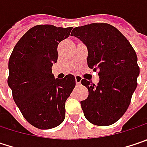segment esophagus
Masks as SVG:
<instances>
[{
    "mask_svg": "<svg viewBox=\"0 0 147 147\" xmlns=\"http://www.w3.org/2000/svg\"><path fill=\"white\" fill-rule=\"evenodd\" d=\"M81 80H82V78L80 77V76H75V82H76V84H80V82H81Z\"/></svg>",
    "mask_w": 147,
    "mask_h": 147,
    "instance_id": "obj_1",
    "label": "esophagus"
}]
</instances>
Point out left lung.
<instances>
[{
  "mask_svg": "<svg viewBox=\"0 0 147 147\" xmlns=\"http://www.w3.org/2000/svg\"><path fill=\"white\" fill-rule=\"evenodd\" d=\"M71 36L87 46L89 68L99 70L97 85L81 80L89 90L88 98L80 102L84 116L94 125H110L125 113L136 89L140 74L136 53L125 37L108 23L74 27Z\"/></svg>",
  "mask_w": 147,
  "mask_h": 147,
  "instance_id": "8db88e82",
  "label": "left lung"
}]
</instances>
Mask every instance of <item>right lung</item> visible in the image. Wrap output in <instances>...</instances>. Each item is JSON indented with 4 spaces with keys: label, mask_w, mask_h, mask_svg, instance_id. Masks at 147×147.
<instances>
[{
    "label": "right lung",
    "mask_w": 147,
    "mask_h": 147,
    "mask_svg": "<svg viewBox=\"0 0 147 147\" xmlns=\"http://www.w3.org/2000/svg\"><path fill=\"white\" fill-rule=\"evenodd\" d=\"M73 27L37 25L21 37L9 58L7 83L23 117L41 130L59 125L65 118V102L75 87L72 74L54 79L52 67L58 45Z\"/></svg>",
    "instance_id": "right-lung-1"
}]
</instances>
